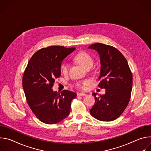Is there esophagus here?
<instances>
[{
    "label": "esophagus",
    "instance_id": "obj_1",
    "mask_svg": "<svg viewBox=\"0 0 151 151\" xmlns=\"http://www.w3.org/2000/svg\"><path fill=\"white\" fill-rule=\"evenodd\" d=\"M78 96H87V94H86L85 93H79V94H78Z\"/></svg>",
    "mask_w": 151,
    "mask_h": 151
}]
</instances>
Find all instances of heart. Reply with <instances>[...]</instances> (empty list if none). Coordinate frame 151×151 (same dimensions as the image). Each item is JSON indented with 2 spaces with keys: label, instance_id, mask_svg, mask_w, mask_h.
<instances>
[{
  "label": "heart",
  "instance_id": "b5f03b06",
  "mask_svg": "<svg viewBox=\"0 0 151 151\" xmlns=\"http://www.w3.org/2000/svg\"><path fill=\"white\" fill-rule=\"evenodd\" d=\"M74 60L85 69L88 68H91L93 65V60L91 56L85 51H80L76 54L74 57ZM60 70L63 75H66L69 70V65L68 63H63L61 64ZM90 83V81L88 79H85L81 81H78L76 83V87L79 89H85L86 87Z\"/></svg>",
  "mask_w": 151,
  "mask_h": 151
}]
</instances>
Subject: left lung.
Instances as JSON below:
<instances>
[{
  "label": "left lung",
  "mask_w": 151,
  "mask_h": 151,
  "mask_svg": "<svg viewBox=\"0 0 151 151\" xmlns=\"http://www.w3.org/2000/svg\"><path fill=\"white\" fill-rule=\"evenodd\" d=\"M88 48L96 50L100 55L101 69L98 87L106 89L104 95L96 97L90 114L101 121H112L124 111L131 97L133 76L128 62L122 53L114 47L100 43Z\"/></svg>",
  "instance_id": "8db88e82"
}]
</instances>
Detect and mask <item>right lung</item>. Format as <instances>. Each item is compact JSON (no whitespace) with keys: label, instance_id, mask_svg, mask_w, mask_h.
<instances>
[{"label":"right lung","instance_id":"1","mask_svg":"<svg viewBox=\"0 0 151 151\" xmlns=\"http://www.w3.org/2000/svg\"><path fill=\"white\" fill-rule=\"evenodd\" d=\"M75 48L51 46L36 52L30 59L23 76V87L27 102L41 122L57 124L70 112L72 100L76 94L63 90L61 94L52 89L61 75L62 61Z\"/></svg>","mask_w":151,"mask_h":151}]
</instances>
